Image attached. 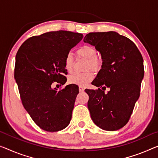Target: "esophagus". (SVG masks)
<instances>
[{
    "label": "esophagus",
    "mask_w": 158,
    "mask_h": 158,
    "mask_svg": "<svg viewBox=\"0 0 158 158\" xmlns=\"http://www.w3.org/2000/svg\"><path fill=\"white\" fill-rule=\"evenodd\" d=\"M84 90H85V88H84V87H79V91H80V92H84Z\"/></svg>",
    "instance_id": "34e87169"
}]
</instances>
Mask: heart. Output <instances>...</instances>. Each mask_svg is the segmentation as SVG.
<instances>
[{
    "label": "heart",
    "mask_w": 158,
    "mask_h": 158,
    "mask_svg": "<svg viewBox=\"0 0 158 158\" xmlns=\"http://www.w3.org/2000/svg\"><path fill=\"white\" fill-rule=\"evenodd\" d=\"M77 55L80 57L87 59V69H91L94 71H98L100 68L102 62L99 58L97 57V51L95 48L89 45H84L78 48ZM74 64V59L73 55L69 53L64 59V67L68 73H71ZM94 75L92 72H86L84 73H73L69 77L68 81L70 84L76 85L77 86L82 87L93 81Z\"/></svg>",
    "instance_id": "b5f03b06"
}]
</instances>
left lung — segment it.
I'll use <instances>...</instances> for the list:
<instances>
[{
  "mask_svg": "<svg viewBox=\"0 0 158 158\" xmlns=\"http://www.w3.org/2000/svg\"><path fill=\"white\" fill-rule=\"evenodd\" d=\"M83 41L94 46L102 59L100 71L92 82L98 89L85 90L92 120L103 130L120 129L129 120L139 98L144 76L142 55L131 40L116 31L90 32ZM106 87L110 89L106 94Z\"/></svg>",
  "mask_w": 158,
  "mask_h": 158,
  "instance_id": "obj_1",
  "label": "left lung"
}]
</instances>
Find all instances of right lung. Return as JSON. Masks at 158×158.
Masks as SVG:
<instances>
[{
    "label": "right lung",
    "instance_id": "1",
    "mask_svg": "<svg viewBox=\"0 0 158 158\" xmlns=\"http://www.w3.org/2000/svg\"><path fill=\"white\" fill-rule=\"evenodd\" d=\"M83 38L80 33L49 31L27 40L15 56L14 77L24 107L36 124L49 132L70 123L78 87L69 85L58 91L53 82L67 79L64 59Z\"/></svg>",
    "mask_w": 158,
    "mask_h": 158
}]
</instances>
